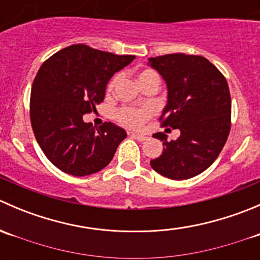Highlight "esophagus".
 I'll list each match as a JSON object with an SVG mask.
<instances>
[{
  "label": "esophagus",
  "instance_id": "esophagus-1",
  "mask_svg": "<svg viewBox=\"0 0 260 260\" xmlns=\"http://www.w3.org/2000/svg\"><path fill=\"white\" fill-rule=\"evenodd\" d=\"M132 138H135V140L141 141V142H143V141L147 140V136H145V135H140V133H132Z\"/></svg>",
  "mask_w": 260,
  "mask_h": 260
}]
</instances>
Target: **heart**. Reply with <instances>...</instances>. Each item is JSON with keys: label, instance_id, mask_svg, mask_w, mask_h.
Instances as JSON below:
<instances>
[{"label": "heart", "instance_id": "heart-1", "mask_svg": "<svg viewBox=\"0 0 260 260\" xmlns=\"http://www.w3.org/2000/svg\"><path fill=\"white\" fill-rule=\"evenodd\" d=\"M149 75H157L156 73L152 72V70H143L140 75H138V80L142 79V78L149 77ZM118 81V77H114L113 79L111 80L108 85V90H112L115 83ZM152 115V109L149 107H140V108H122L119 112H118L117 117L119 119L120 123H123L124 125L131 128L140 127L146 119H148Z\"/></svg>", "mask_w": 260, "mask_h": 260}]
</instances>
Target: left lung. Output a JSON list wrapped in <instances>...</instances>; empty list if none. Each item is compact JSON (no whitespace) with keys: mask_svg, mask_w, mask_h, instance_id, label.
I'll return each instance as SVG.
<instances>
[{"mask_svg":"<svg viewBox=\"0 0 260 260\" xmlns=\"http://www.w3.org/2000/svg\"><path fill=\"white\" fill-rule=\"evenodd\" d=\"M167 86L162 111L164 127L180 129L177 140L164 133V152L152 159L156 172L171 180H187L205 171L217 158L230 132L232 99L224 75L208 59L198 55L169 54L149 57Z\"/></svg>","mask_w":260,"mask_h":260,"instance_id":"obj_1","label":"left lung"}]
</instances>
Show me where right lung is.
<instances>
[{"label":"right lung","instance_id":"1","mask_svg":"<svg viewBox=\"0 0 260 260\" xmlns=\"http://www.w3.org/2000/svg\"><path fill=\"white\" fill-rule=\"evenodd\" d=\"M135 60L78 44L49 57L31 88L30 118L39 146L54 166L73 176H88L107 166L123 128L106 122L99 128L83 115L103 102L108 81Z\"/></svg>","mask_w":260,"mask_h":260}]
</instances>
